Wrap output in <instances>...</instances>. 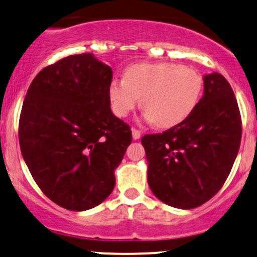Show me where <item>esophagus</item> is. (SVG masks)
Instances as JSON below:
<instances>
[{"mask_svg":"<svg viewBox=\"0 0 257 257\" xmlns=\"http://www.w3.org/2000/svg\"><path fill=\"white\" fill-rule=\"evenodd\" d=\"M131 131H132V139H134V140H139L140 137H141V132H140L139 130L132 127Z\"/></svg>","mask_w":257,"mask_h":257,"instance_id":"esophagus-1","label":"esophagus"}]
</instances>
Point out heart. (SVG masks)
Returning <instances> with one entry per match:
<instances>
[{
    "label": "heart",
    "instance_id": "obj_1",
    "mask_svg": "<svg viewBox=\"0 0 257 257\" xmlns=\"http://www.w3.org/2000/svg\"><path fill=\"white\" fill-rule=\"evenodd\" d=\"M202 89L203 79L195 70L176 63H141L128 67L123 80H111L107 94L117 117H126L141 99L145 120L171 128L189 117Z\"/></svg>",
    "mask_w": 257,
    "mask_h": 257
}]
</instances>
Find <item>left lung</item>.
Returning <instances> with one entry per match:
<instances>
[{"mask_svg":"<svg viewBox=\"0 0 257 257\" xmlns=\"http://www.w3.org/2000/svg\"><path fill=\"white\" fill-rule=\"evenodd\" d=\"M204 92L189 117L163 134L141 139L147 181L166 204L193 209L223 187L239 152L241 118L234 91L219 73L203 76Z\"/></svg>","mask_w":257,"mask_h":257,"instance_id":"1","label":"left lung"}]
</instances>
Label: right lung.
Here are the masks:
<instances>
[{"label":"right lung","instance_id":"obj_1","mask_svg":"<svg viewBox=\"0 0 257 257\" xmlns=\"http://www.w3.org/2000/svg\"><path fill=\"white\" fill-rule=\"evenodd\" d=\"M109 65L91 53L69 55L33 79L20 117L23 160L42 192L84 211L104 202L132 141L110 109Z\"/></svg>","mask_w":257,"mask_h":257}]
</instances>
